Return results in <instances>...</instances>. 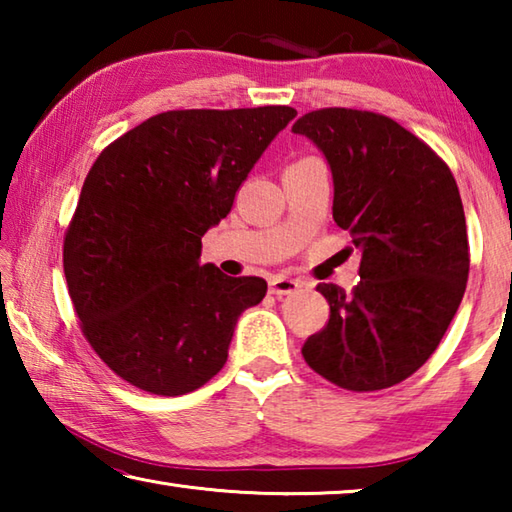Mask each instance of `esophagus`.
Here are the masks:
<instances>
[{
	"label": "esophagus",
	"mask_w": 512,
	"mask_h": 512,
	"mask_svg": "<svg viewBox=\"0 0 512 512\" xmlns=\"http://www.w3.org/2000/svg\"><path fill=\"white\" fill-rule=\"evenodd\" d=\"M300 287H302V282L291 280V277H273L271 284H268V289H271V293L277 298L291 296V293H296Z\"/></svg>",
	"instance_id": "1"
}]
</instances>
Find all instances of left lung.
I'll list each match as a JSON object with an SVG mask.
<instances>
[{
	"instance_id": "obj_1",
	"label": "left lung",
	"mask_w": 512,
	"mask_h": 512,
	"mask_svg": "<svg viewBox=\"0 0 512 512\" xmlns=\"http://www.w3.org/2000/svg\"><path fill=\"white\" fill-rule=\"evenodd\" d=\"M314 142L334 178L332 214L361 250L359 284H318L329 320L302 357L332 384L381 391L438 348L461 305L470 244L445 160L391 117L320 108L291 128Z\"/></svg>"
}]
</instances>
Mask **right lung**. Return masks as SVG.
Instances as JSON below:
<instances>
[{
    "mask_svg": "<svg viewBox=\"0 0 512 512\" xmlns=\"http://www.w3.org/2000/svg\"><path fill=\"white\" fill-rule=\"evenodd\" d=\"M296 115L289 106L167 110L92 164L63 268L83 336L128 384L176 397L225 366L237 318L262 302L266 282L201 266V239Z\"/></svg>",
    "mask_w": 512,
    "mask_h": 512,
    "instance_id": "add662e5",
    "label": "right lung"
}]
</instances>
